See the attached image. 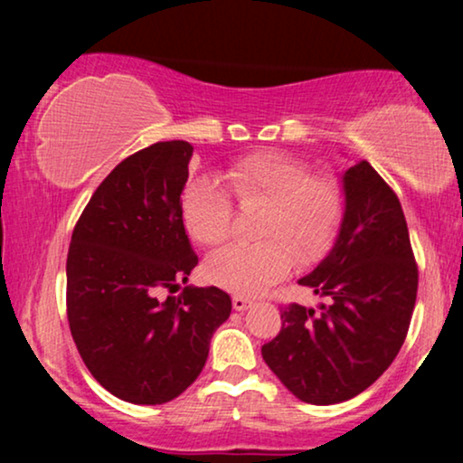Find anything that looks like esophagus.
<instances>
[{
    "label": "esophagus",
    "instance_id": "esophagus-1",
    "mask_svg": "<svg viewBox=\"0 0 463 463\" xmlns=\"http://www.w3.org/2000/svg\"><path fill=\"white\" fill-rule=\"evenodd\" d=\"M232 306H233V309H236V312H244V309H249L252 306V301L244 295H233Z\"/></svg>",
    "mask_w": 463,
    "mask_h": 463
}]
</instances>
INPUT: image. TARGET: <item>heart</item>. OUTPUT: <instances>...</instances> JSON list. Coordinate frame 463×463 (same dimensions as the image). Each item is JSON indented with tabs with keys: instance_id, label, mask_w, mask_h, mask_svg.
<instances>
[{
	"instance_id": "1",
	"label": "heart",
	"mask_w": 463,
	"mask_h": 463,
	"mask_svg": "<svg viewBox=\"0 0 463 463\" xmlns=\"http://www.w3.org/2000/svg\"><path fill=\"white\" fill-rule=\"evenodd\" d=\"M221 181L242 204L263 206L257 236L230 244L204 263L208 282L238 293H261L287 274L293 261L314 263L328 250L344 214L337 183L312 176L307 164L282 154H255L233 164ZM187 233L202 246L225 242L232 202L219 183L194 181L183 195Z\"/></svg>"
}]
</instances>
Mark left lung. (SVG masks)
Segmentation results:
<instances>
[{"instance_id":"8db88e82","label":"left lung","mask_w":463,"mask_h":463,"mask_svg":"<svg viewBox=\"0 0 463 463\" xmlns=\"http://www.w3.org/2000/svg\"><path fill=\"white\" fill-rule=\"evenodd\" d=\"M344 217L328 255L299 278L322 303L282 309L261 347L290 394L337 404L375 383L401 352L417 297V265L401 202L369 162L341 175Z\"/></svg>"}]
</instances>
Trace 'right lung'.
Listing matches in <instances>:
<instances>
[{"label":"right lung","mask_w":463,"mask_h":463,"mask_svg":"<svg viewBox=\"0 0 463 463\" xmlns=\"http://www.w3.org/2000/svg\"><path fill=\"white\" fill-rule=\"evenodd\" d=\"M194 147L164 141L107 175L75 225L67 255V318L92 377L132 404H164L204 369L213 333L230 318L217 287L181 282L198 265L181 194Z\"/></svg>","instance_id":"add662e5"}]
</instances>
